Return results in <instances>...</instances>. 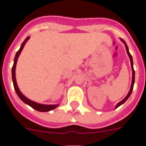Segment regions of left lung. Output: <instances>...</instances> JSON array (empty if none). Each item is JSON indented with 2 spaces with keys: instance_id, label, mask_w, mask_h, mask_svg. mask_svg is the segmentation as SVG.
I'll return each instance as SVG.
<instances>
[{
  "instance_id": "left-lung-1",
  "label": "left lung",
  "mask_w": 146,
  "mask_h": 146,
  "mask_svg": "<svg viewBox=\"0 0 146 146\" xmlns=\"http://www.w3.org/2000/svg\"><path fill=\"white\" fill-rule=\"evenodd\" d=\"M121 41L123 42L124 44V45H125V47H126V49H127V54H128V56L129 57V60H130V62H131V68H132V84H131V87H130V89H129V91L128 94H127V95L126 96V98H124V100H122L121 102H119V103H118L116 106H115V108H117L118 107H119V106H121V105H122L123 103H124V102L127 101V100L129 98V96L131 95V94H132V89H133V86H134V84H135V70H134V68H133V60H132V55L130 54V53H129V48H128V46H127V44H126V42L124 41L123 39H121Z\"/></svg>"
}]
</instances>
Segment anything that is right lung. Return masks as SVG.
<instances>
[{
	"label": "right lung",
	"instance_id": "obj_1",
	"mask_svg": "<svg viewBox=\"0 0 146 146\" xmlns=\"http://www.w3.org/2000/svg\"><path fill=\"white\" fill-rule=\"evenodd\" d=\"M30 37H27L25 38V40L23 41V43L21 45L20 48L19 49L17 54L15 55V57H14V65L12 67V80H13V84H14V87L15 89L16 93L17 94V95L19 96V98L22 100L25 103H26L27 105L30 106L31 107H32L33 108H34L35 110L38 111H40V112H47V111H52L53 109L56 108L59 105H43L40 104V103H37V102H33V101L29 100L28 98H27L25 96H24L22 94V93L21 92L20 90H19V87L17 86V81H16V76H15V70H16V65H17V62L18 57H19V54H20L21 52L22 51L23 48H24L26 42L29 40Z\"/></svg>",
	"mask_w": 146,
	"mask_h": 146
}]
</instances>
